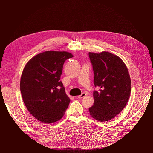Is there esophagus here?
Returning a JSON list of instances; mask_svg holds the SVG:
<instances>
[{"mask_svg":"<svg viewBox=\"0 0 153 153\" xmlns=\"http://www.w3.org/2000/svg\"><path fill=\"white\" fill-rule=\"evenodd\" d=\"M85 96H86V93H82V94H81V95L78 96H77V98H78V99H82V98L84 97Z\"/></svg>","mask_w":153,"mask_h":153,"instance_id":"1","label":"esophagus"}]
</instances>
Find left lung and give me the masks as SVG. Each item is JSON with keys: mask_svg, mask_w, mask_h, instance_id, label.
<instances>
[{"mask_svg": "<svg viewBox=\"0 0 153 153\" xmlns=\"http://www.w3.org/2000/svg\"><path fill=\"white\" fill-rule=\"evenodd\" d=\"M94 72V102L89 108L91 116L100 122L119 114L126 105L131 93V79L127 67L118 56L109 52L89 53Z\"/></svg>", "mask_w": 153, "mask_h": 153, "instance_id": "obj_1", "label": "left lung"}]
</instances>
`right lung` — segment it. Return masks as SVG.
I'll return each instance as SVG.
<instances>
[{
  "instance_id": "1",
  "label": "right lung",
  "mask_w": 153,
  "mask_h": 153,
  "mask_svg": "<svg viewBox=\"0 0 153 153\" xmlns=\"http://www.w3.org/2000/svg\"><path fill=\"white\" fill-rule=\"evenodd\" d=\"M73 56L66 51H47L35 56L25 65L20 88L29 112L39 121L60 120L70 102L60 80L63 65Z\"/></svg>"
}]
</instances>
